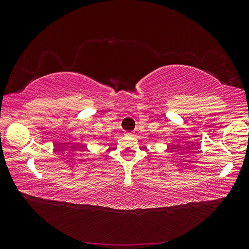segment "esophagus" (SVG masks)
<instances>
[{
  "label": "esophagus",
  "mask_w": 249,
  "mask_h": 249,
  "mask_svg": "<svg viewBox=\"0 0 249 249\" xmlns=\"http://www.w3.org/2000/svg\"><path fill=\"white\" fill-rule=\"evenodd\" d=\"M124 135H125V136H133L134 133H132V132H126Z\"/></svg>",
  "instance_id": "1"
}]
</instances>
